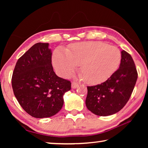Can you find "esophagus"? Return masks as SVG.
Returning a JSON list of instances; mask_svg holds the SVG:
<instances>
[{
	"label": "esophagus",
	"mask_w": 148,
	"mask_h": 148,
	"mask_svg": "<svg viewBox=\"0 0 148 148\" xmlns=\"http://www.w3.org/2000/svg\"><path fill=\"white\" fill-rule=\"evenodd\" d=\"M77 87H78V84L76 83V82H72V89H76V88H77Z\"/></svg>",
	"instance_id": "1"
}]
</instances>
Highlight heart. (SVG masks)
Instances as JSON below:
<instances>
[{
  "label": "heart",
  "instance_id": "obj_1",
  "mask_svg": "<svg viewBox=\"0 0 148 148\" xmlns=\"http://www.w3.org/2000/svg\"><path fill=\"white\" fill-rule=\"evenodd\" d=\"M121 55L117 47L102 42L72 45L66 53L57 49L53 63L61 76H67L80 64L81 79L89 84H101L112 76L119 66Z\"/></svg>",
  "mask_w": 148,
  "mask_h": 148
}]
</instances>
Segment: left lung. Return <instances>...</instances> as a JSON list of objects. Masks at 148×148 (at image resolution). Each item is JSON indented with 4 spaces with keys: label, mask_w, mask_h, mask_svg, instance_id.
<instances>
[{
    "label": "left lung",
    "mask_w": 148,
    "mask_h": 148,
    "mask_svg": "<svg viewBox=\"0 0 148 148\" xmlns=\"http://www.w3.org/2000/svg\"><path fill=\"white\" fill-rule=\"evenodd\" d=\"M137 78L133 59L131 55L123 50L119 68L112 76L101 84L87 87V109L100 116L118 112L129 100Z\"/></svg>",
    "instance_id": "8db88e82"
}]
</instances>
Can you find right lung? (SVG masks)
Wrapping results in <instances>:
<instances>
[{
    "mask_svg": "<svg viewBox=\"0 0 148 148\" xmlns=\"http://www.w3.org/2000/svg\"><path fill=\"white\" fill-rule=\"evenodd\" d=\"M48 43H36L17 60L12 78L15 97L27 114L49 117L62 108L71 82L57 76Z\"/></svg>",
    "mask_w": 148,
    "mask_h": 148,
    "instance_id": "right-lung-1",
    "label": "right lung"
}]
</instances>
